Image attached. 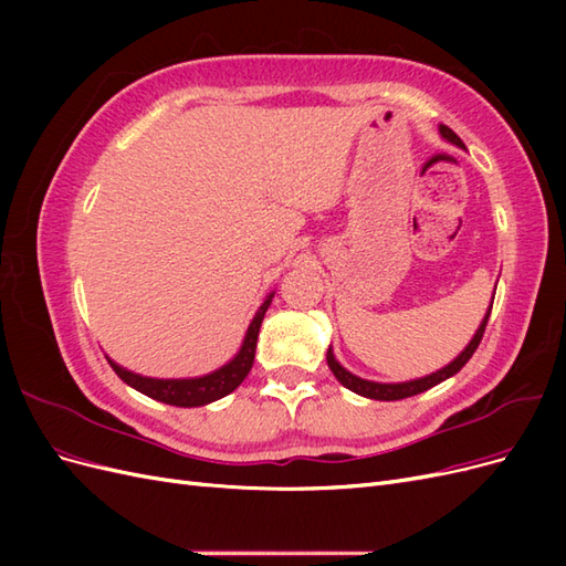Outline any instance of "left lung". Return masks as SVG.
<instances>
[{"label":"left lung","mask_w":566,"mask_h":566,"mask_svg":"<svg viewBox=\"0 0 566 566\" xmlns=\"http://www.w3.org/2000/svg\"><path fill=\"white\" fill-rule=\"evenodd\" d=\"M439 134H441L443 142H449V144H453V146H458V148H465V144L460 142V136H458L453 129H449L447 125H439ZM493 297H495V290H493ZM491 306H493V300H491V304H489V310H486L482 323H479L476 333H474L472 339L468 342V347L462 349V352L453 358L451 364H447V366L434 370V373H430V375H424V378L406 380V382H375V380H364V378H358V375L349 373L345 366H342V364L337 361L335 354H333V347H328V354H325V358H328V368L333 370V375H335L339 385H345L347 389H352L354 394H358V397L375 399V401H399V399L416 397V394L432 389L434 385L453 378V375L470 361V356H472L474 349L479 347V342H482V335H484V328H486V321H489V316H491Z\"/></svg>","instance_id":"obj_1"}]
</instances>
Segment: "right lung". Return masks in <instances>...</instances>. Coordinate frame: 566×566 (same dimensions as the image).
Wrapping results in <instances>:
<instances>
[{
  "label": "right lung",
  "mask_w": 566,
  "mask_h": 566,
  "mask_svg": "<svg viewBox=\"0 0 566 566\" xmlns=\"http://www.w3.org/2000/svg\"><path fill=\"white\" fill-rule=\"evenodd\" d=\"M271 300H273V293L266 295L260 310H256V314L252 316L248 331H245V337H243V345L235 352L231 361L208 375H200V378H146V375L132 373L119 364H115L111 356H106V358H108L111 368L117 373L119 380L127 382L136 391L146 394V397H150V399L169 403V406H179V408H196V406L212 403L221 397H227V394H231L238 385L248 378V373L254 364L256 337H260L262 321H264V314L269 310Z\"/></svg>",
  "instance_id": "right-lung-1"
}]
</instances>
